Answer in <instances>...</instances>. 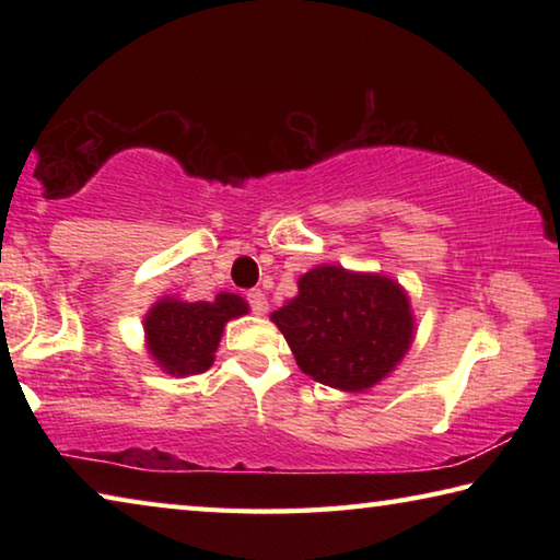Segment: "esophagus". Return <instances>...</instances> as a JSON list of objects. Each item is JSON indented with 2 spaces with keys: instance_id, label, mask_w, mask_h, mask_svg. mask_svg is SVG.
<instances>
[{
  "instance_id": "1",
  "label": "esophagus",
  "mask_w": 560,
  "mask_h": 560,
  "mask_svg": "<svg viewBox=\"0 0 560 560\" xmlns=\"http://www.w3.org/2000/svg\"><path fill=\"white\" fill-rule=\"evenodd\" d=\"M246 303H249V308L254 311V314H267V308H269V303H267V296H264V293L259 291V289H252V291H246Z\"/></svg>"
}]
</instances>
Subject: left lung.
<instances>
[{
  "mask_svg": "<svg viewBox=\"0 0 560 560\" xmlns=\"http://www.w3.org/2000/svg\"><path fill=\"white\" fill-rule=\"evenodd\" d=\"M299 368L338 390H365L393 371L412 343L405 291L373 273L318 267L299 279V296L273 311Z\"/></svg>",
  "mask_w": 560,
  "mask_h": 560,
  "instance_id": "1",
  "label": "left lung"
}]
</instances>
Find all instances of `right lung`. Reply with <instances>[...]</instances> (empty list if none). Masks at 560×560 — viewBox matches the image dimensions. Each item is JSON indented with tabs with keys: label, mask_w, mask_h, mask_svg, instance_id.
<instances>
[{
	"label": "right lung",
	"mask_w": 560,
	"mask_h": 560,
	"mask_svg": "<svg viewBox=\"0 0 560 560\" xmlns=\"http://www.w3.org/2000/svg\"><path fill=\"white\" fill-rule=\"evenodd\" d=\"M246 311L249 306L236 293H220L212 303L160 301L145 318L150 355L173 375L205 373L212 365L224 324Z\"/></svg>",
	"instance_id": "obj_1"
}]
</instances>
